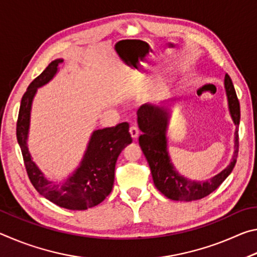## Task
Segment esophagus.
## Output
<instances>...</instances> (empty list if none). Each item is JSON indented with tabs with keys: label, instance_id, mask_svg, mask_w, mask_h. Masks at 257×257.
I'll list each match as a JSON object with an SVG mask.
<instances>
[{
	"label": "esophagus",
	"instance_id": "34e87169",
	"mask_svg": "<svg viewBox=\"0 0 257 257\" xmlns=\"http://www.w3.org/2000/svg\"><path fill=\"white\" fill-rule=\"evenodd\" d=\"M129 133H130V136H132L134 139H136L139 136V130L136 125H132L129 129Z\"/></svg>",
	"mask_w": 257,
	"mask_h": 257
}]
</instances>
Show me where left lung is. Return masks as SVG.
<instances>
[{
  "instance_id": "obj_1",
  "label": "left lung",
  "mask_w": 257,
  "mask_h": 257,
  "mask_svg": "<svg viewBox=\"0 0 257 257\" xmlns=\"http://www.w3.org/2000/svg\"><path fill=\"white\" fill-rule=\"evenodd\" d=\"M224 89L228 99L230 116L236 125L234 132V152L231 162L220 173L206 181L191 180L181 176L176 170L168 151V128L170 122V105L168 102L176 97L158 104H144L138 108V127L143 133L139 136V145L149 162L152 177L156 188L172 201L191 202L210 195L225 180L236 164L238 155V127L240 122V106L236 90L228 75L224 77Z\"/></svg>"
}]
</instances>
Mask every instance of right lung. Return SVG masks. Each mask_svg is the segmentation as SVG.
Listing matches in <instances>:
<instances>
[{"label":"right lung","instance_id":"obj_1","mask_svg":"<svg viewBox=\"0 0 257 257\" xmlns=\"http://www.w3.org/2000/svg\"><path fill=\"white\" fill-rule=\"evenodd\" d=\"M62 62V59L52 61L28 86L21 98L17 122V139L24 156L26 170L35 189L60 207L81 211L98 205L111 193L116 160L124 147L132 144L133 139L127 122L119 123L115 127L94 130L76 170L62 182L47 179L33 161L28 150L30 113L37 89L53 79Z\"/></svg>","mask_w":257,"mask_h":257}]
</instances>
